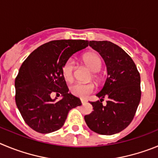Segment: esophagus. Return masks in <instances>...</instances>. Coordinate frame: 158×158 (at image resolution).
<instances>
[{
	"instance_id": "esophagus-1",
	"label": "esophagus",
	"mask_w": 158,
	"mask_h": 158,
	"mask_svg": "<svg viewBox=\"0 0 158 158\" xmlns=\"http://www.w3.org/2000/svg\"><path fill=\"white\" fill-rule=\"evenodd\" d=\"M81 102H82V104H85L86 102V99H81Z\"/></svg>"
}]
</instances>
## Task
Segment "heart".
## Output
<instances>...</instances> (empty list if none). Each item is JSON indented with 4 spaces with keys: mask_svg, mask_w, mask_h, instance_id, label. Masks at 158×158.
Returning <instances> with one entry per match:
<instances>
[{
    "mask_svg": "<svg viewBox=\"0 0 158 158\" xmlns=\"http://www.w3.org/2000/svg\"><path fill=\"white\" fill-rule=\"evenodd\" d=\"M84 62L86 64L89 69L94 72H98L102 68V60L98 55L94 53H89L85 55ZM75 61L72 59H69L64 64L62 67V75L67 81H72L73 79ZM97 78L96 75H94ZM70 91L75 96L79 98H86L89 94L94 90V85L92 83H82V82H75L70 86Z\"/></svg>",
    "mask_w": 158,
    "mask_h": 158,
    "instance_id": "1",
    "label": "heart"
}]
</instances>
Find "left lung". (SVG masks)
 Listing matches in <instances>:
<instances>
[{"label":"left lung","mask_w":158,"mask_h":158,"mask_svg":"<svg viewBox=\"0 0 158 158\" xmlns=\"http://www.w3.org/2000/svg\"><path fill=\"white\" fill-rule=\"evenodd\" d=\"M107 68V79L96 94L100 101L89 102L94 111L84 116L89 128L98 134L119 133L132 121L141 99L140 75L135 64L123 49L108 41H89ZM105 96L109 100L102 105Z\"/></svg>","instance_id":"8db88e82"}]
</instances>
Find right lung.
<instances>
[{
	"label": "right lung",
	"mask_w": 158,
	"mask_h": 158,
	"mask_svg": "<svg viewBox=\"0 0 158 158\" xmlns=\"http://www.w3.org/2000/svg\"><path fill=\"white\" fill-rule=\"evenodd\" d=\"M88 44L86 40L51 41L37 48L22 64L15 80V104L35 131L47 134L59 130L69 111L82 105L79 98L69 93L62 67ZM53 93L62 98L52 99Z\"/></svg>",
	"instance_id": "obj_1"
}]
</instances>
